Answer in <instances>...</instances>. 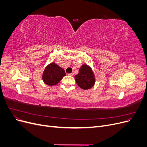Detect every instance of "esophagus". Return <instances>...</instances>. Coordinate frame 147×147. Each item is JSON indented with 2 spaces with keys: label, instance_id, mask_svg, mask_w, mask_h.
I'll return each instance as SVG.
<instances>
[{
  "label": "esophagus",
  "instance_id": "obj_1",
  "mask_svg": "<svg viewBox=\"0 0 147 147\" xmlns=\"http://www.w3.org/2000/svg\"><path fill=\"white\" fill-rule=\"evenodd\" d=\"M68 75H70V76H73V75H74V74L73 72H72V73H70V74H69Z\"/></svg>",
  "mask_w": 147,
  "mask_h": 147
}]
</instances>
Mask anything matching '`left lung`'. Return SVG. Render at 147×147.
<instances>
[{
  "label": "left lung",
  "instance_id": "8db88e82",
  "mask_svg": "<svg viewBox=\"0 0 147 147\" xmlns=\"http://www.w3.org/2000/svg\"><path fill=\"white\" fill-rule=\"evenodd\" d=\"M75 80L79 87L83 90L91 89L95 84V75L90 66L83 64L79 69L78 74L75 76Z\"/></svg>",
  "mask_w": 147,
  "mask_h": 147
}]
</instances>
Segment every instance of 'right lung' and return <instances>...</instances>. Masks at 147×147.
Wrapping results in <instances>:
<instances>
[{
    "label": "right lung",
    "mask_w": 147,
    "mask_h": 147,
    "mask_svg": "<svg viewBox=\"0 0 147 147\" xmlns=\"http://www.w3.org/2000/svg\"><path fill=\"white\" fill-rule=\"evenodd\" d=\"M65 75L64 69L53 62L49 64L44 70L42 80L47 85L53 86L58 83Z\"/></svg>",
    "instance_id": "add662e5"
}]
</instances>
